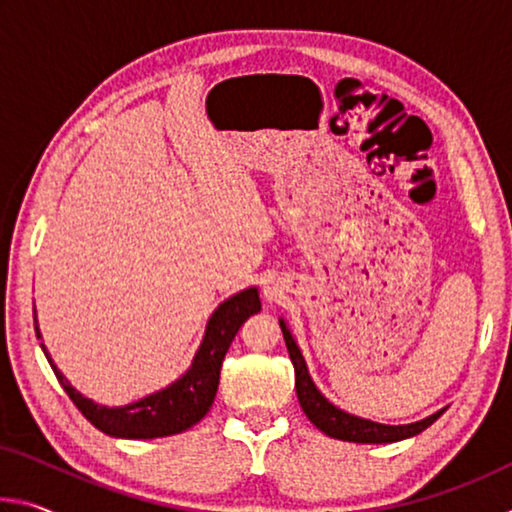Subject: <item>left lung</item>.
Returning <instances> with one entry per match:
<instances>
[{"label":"left lung","mask_w":512,"mask_h":512,"mask_svg":"<svg viewBox=\"0 0 512 512\" xmlns=\"http://www.w3.org/2000/svg\"><path fill=\"white\" fill-rule=\"evenodd\" d=\"M280 327L284 334V343H287L289 357L293 368H296V393L302 411H305L307 418L314 422V427H318L323 433H327L329 438H339V440H348V443H372V445H381V443H397V440L418 436L427 427H431L436 422L443 411L429 415L420 422H411V424H379L372 420H363L357 418V415H350L341 411L339 406H334L327 397L318 391L314 381L309 377L305 357H302L300 348L293 341L291 332L284 325V320L280 318Z\"/></svg>","instance_id":"8db88e82"}]
</instances>
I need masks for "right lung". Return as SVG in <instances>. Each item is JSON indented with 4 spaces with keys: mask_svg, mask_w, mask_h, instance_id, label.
Wrapping results in <instances>:
<instances>
[{
    "mask_svg": "<svg viewBox=\"0 0 512 512\" xmlns=\"http://www.w3.org/2000/svg\"><path fill=\"white\" fill-rule=\"evenodd\" d=\"M259 309H262V302H259V293L255 287L221 302L205 327L201 348H198L192 366H189L185 375L158 393L146 395L133 404L115 406V409L94 404L88 397H83L63 377V372L54 366L45 345L40 343V348L45 350V357L49 359L69 400L99 431L115 438H162L194 427L212 409L225 352H228L230 343L235 341L239 327L250 316L257 314ZM33 320H36V336L40 339L36 314H33Z\"/></svg>",
    "mask_w": 512,
    "mask_h": 512,
    "instance_id": "1",
    "label": "right lung"
}]
</instances>
